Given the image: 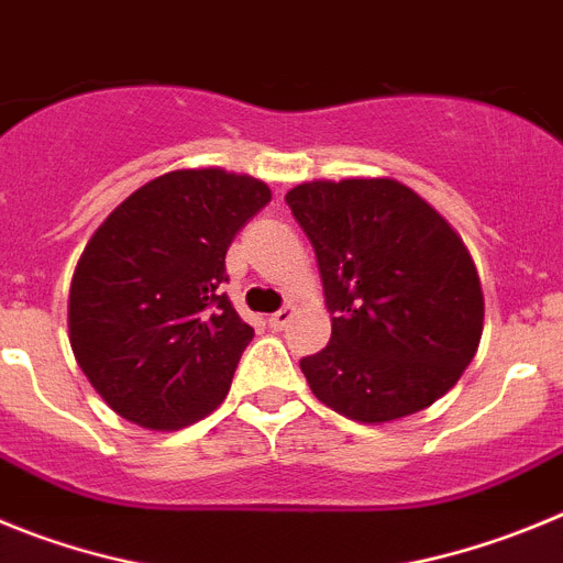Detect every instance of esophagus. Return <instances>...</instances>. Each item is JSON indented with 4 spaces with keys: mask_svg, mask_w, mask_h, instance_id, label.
Returning <instances> with one entry per match:
<instances>
[{
    "mask_svg": "<svg viewBox=\"0 0 563 563\" xmlns=\"http://www.w3.org/2000/svg\"><path fill=\"white\" fill-rule=\"evenodd\" d=\"M292 312H296V307H285V310H278V312H273L271 318H267V324L273 327V330H285L287 324H290V318H292Z\"/></svg>",
    "mask_w": 563,
    "mask_h": 563,
    "instance_id": "34e87169",
    "label": "esophagus"
}]
</instances>
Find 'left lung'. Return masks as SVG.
Instances as JSON below:
<instances>
[{
  "label": "left lung",
  "mask_w": 563,
  "mask_h": 563,
  "mask_svg": "<svg viewBox=\"0 0 563 563\" xmlns=\"http://www.w3.org/2000/svg\"><path fill=\"white\" fill-rule=\"evenodd\" d=\"M285 200L332 312L330 343L301 361L312 395L380 426L454 389L479 350L485 296L451 222L391 177L298 183Z\"/></svg>",
  "instance_id": "8db88e82"
}]
</instances>
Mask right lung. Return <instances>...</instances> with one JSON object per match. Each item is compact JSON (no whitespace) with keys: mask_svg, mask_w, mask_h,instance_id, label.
<instances>
[{"mask_svg":"<svg viewBox=\"0 0 563 563\" xmlns=\"http://www.w3.org/2000/svg\"><path fill=\"white\" fill-rule=\"evenodd\" d=\"M267 202L271 188L251 174L177 168L92 233L69 285V346L123 420L177 431L225 400L253 338L220 292L225 253Z\"/></svg>","mask_w":563,"mask_h":563,"instance_id":"right-lung-1","label":"right lung"}]
</instances>
